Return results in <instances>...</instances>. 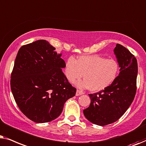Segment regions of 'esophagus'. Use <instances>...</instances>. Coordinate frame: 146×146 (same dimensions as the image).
Here are the masks:
<instances>
[{"label":"esophagus","instance_id":"34e87169","mask_svg":"<svg viewBox=\"0 0 146 146\" xmlns=\"http://www.w3.org/2000/svg\"><path fill=\"white\" fill-rule=\"evenodd\" d=\"M83 93H83V91H81L80 90H79V89H77V91H76V96H80V95L83 94Z\"/></svg>","mask_w":146,"mask_h":146}]
</instances>
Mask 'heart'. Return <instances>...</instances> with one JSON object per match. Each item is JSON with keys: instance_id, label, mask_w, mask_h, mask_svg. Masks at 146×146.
Masks as SVG:
<instances>
[{"instance_id": "b5f03b06", "label": "heart", "mask_w": 146, "mask_h": 146, "mask_svg": "<svg viewBox=\"0 0 146 146\" xmlns=\"http://www.w3.org/2000/svg\"><path fill=\"white\" fill-rule=\"evenodd\" d=\"M118 62L98 55H83L77 61L69 57L66 62L65 75L71 83L80 79L84 81L79 86L88 88L93 92L104 90L113 83L119 73Z\"/></svg>"}]
</instances>
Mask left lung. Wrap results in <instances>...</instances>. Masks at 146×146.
Returning a JSON list of instances; mask_svg holds the SVG:
<instances>
[{
	"label": "left lung",
	"mask_w": 146,
	"mask_h": 146,
	"mask_svg": "<svg viewBox=\"0 0 146 146\" xmlns=\"http://www.w3.org/2000/svg\"><path fill=\"white\" fill-rule=\"evenodd\" d=\"M120 73L104 90L89 94L91 104L83 110L91 123L104 126L117 121L129 108L137 90V63L135 56L120 44L114 49Z\"/></svg>",
	"instance_id": "8db88e82"
}]
</instances>
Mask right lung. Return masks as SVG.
Returning a JSON list of instances; mask_svg holds the SVG:
<instances>
[{
    "instance_id": "obj_1",
    "label": "right lung",
    "mask_w": 146,
    "mask_h": 146,
    "mask_svg": "<svg viewBox=\"0 0 146 146\" xmlns=\"http://www.w3.org/2000/svg\"><path fill=\"white\" fill-rule=\"evenodd\" d=\"M45 40L25 44L19 50L11 76V88L19 108L36 123L59 117L66 101L75 96L62 71L65 62Z\"/></svg>"
}]
</instances>
